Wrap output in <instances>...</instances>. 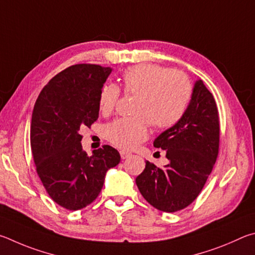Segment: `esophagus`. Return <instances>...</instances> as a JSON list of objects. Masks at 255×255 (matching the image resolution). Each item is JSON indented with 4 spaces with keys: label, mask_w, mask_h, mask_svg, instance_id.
<instances>
[{
    "label": "esophagus",
    "mask_w": 255,
    "mask_h": 255,
    "mask_svg": "<svg viewBox=\"0 0 255 255\" xmlns=\"http://www.w3.org/2000/svg\"><path fill=\"white\" fill-rule=\"evenodd\" d=\"M120 154H121V158H122V159H127V158L131 157V155H132L130 152H127V151H121Z\"/></svg>",
    "instance_id": "obj_1"
}]
</instances>
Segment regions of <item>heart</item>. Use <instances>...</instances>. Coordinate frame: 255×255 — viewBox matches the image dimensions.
I'll list each match as a JSON object with an SVG mask.
<instances>
[{"label": "heart", "mask_w": 255, "mask_h": 255, "mask_svg": "<svg viewBox=\"0 0 255 255\" xmlns=\"http://www.w3.org/2000/svg\"><path fill=\"white\" fill-rule=\"evenodd\" d=\"M125 94L136 95L131 118H121L106 125L105 136L122 150H132L148 136V122L157 128H168L185 115L193 96L189 78L180 71L154 64L130 67L122 75ZM115 84L103 85L98 107L104 114L115 109L120 98Z\"/></svg>", "instance_id": "obj_1"}]
</instances>
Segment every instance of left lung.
Instances as JSON below:
<instances>
[{
  "instance_id": "left-lung-1",
  "label": "left lung",
  "mask_w": 255,
  "mask_h": 255,
  "mask_svg": "<svg viewBox=\"0 0 255 255\" xmlns=\"http://www.w3.org/2000/svg\"><path fill=\"white\" fill-rule=\"evenodd\" d=\"M166 150L169 163L159 168L145 162L135 182L154 208L166 213L184 209L197 198L216 162L220 120L216 102L203 80H197L185 115L154 140Z\"/></svg>"
}]
</instances>
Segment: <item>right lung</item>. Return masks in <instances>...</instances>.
<instances>
[{"label":"right lung","mask_w":255,"mask_h":255,"mask_svg":"<svg viewBox=\"0 0 255 255\" xmlns=\"http://www.w3.org/2000/svg\"><path fill=\"white\" fill-rule=\"evenodd\" d=\"M110 67L78 64L60 71L42 88L31 120V149L38 176L53 202L69 211L92 204L106 171L121 161L111 145L83 150L80 131L98 119V97Z\"/></svg>","instance_id":"1"}]
</instances>
